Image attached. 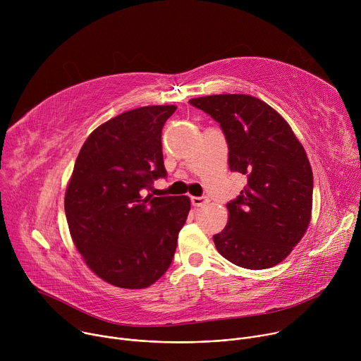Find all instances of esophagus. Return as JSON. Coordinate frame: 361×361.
Masks as SVG:
<instances>
[{
	"mask_svg": "<svg viewBox=\"0 0 361 361\" xmlns=\"http://www.w3.org/2000/svg\"><path fill=\"white\" fill-rule=\"evenodd\" d=\"M191 202L195 207H201V205H205L209 202L207 197H191Z\"/></svg>",
	"mask_w": 361,
	"mask_h": 361,
	"instance_id": "34e87169",
	"label": "esophagus"
}]
</instances>
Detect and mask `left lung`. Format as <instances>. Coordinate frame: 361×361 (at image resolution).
Returning a JSON list of instances; mask_svg holds the SVG:
<instances>
[{
    "label": "left lung",
    "mask_w": 361,
    "mask_h": 361,
    "mask_svg": "<svg viewBox=\"0 0 361 361\" xmlns=\"http://www.w3.org/2000/svg\"><path fill=\"white\" fill-rule=\"evenodd\" d=\"M190 104L212 116L226 135L231 171L247 177L227 204L228 221L213 237L233 264L263 270L281 263L312 220L313 171L288 123L260 98L216 94Z\"/></svg>",
    "instance_id": "1"
}]
</instances>
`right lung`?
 I'll use <instances>...</instances> for the list:
<instances>
[{"label": "right lung", "instance_id": "1", "mask_svg": "<svg viewBox=\"0 0 361 361\" xmlns=\"http://www.w3.org/2000/svg\"><path fill=\"white\" fill-rule=\"evenodd\" d=\"M176 110L140 107L97 127L80 149L66 190L77 250L92 273L120 288H145L169 270L190 212L187 195H141L167 174L161 131Z\"/></svg>", "mask_w": 361, "mask_h": 361}]
</instances>
